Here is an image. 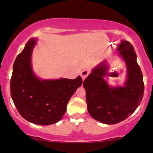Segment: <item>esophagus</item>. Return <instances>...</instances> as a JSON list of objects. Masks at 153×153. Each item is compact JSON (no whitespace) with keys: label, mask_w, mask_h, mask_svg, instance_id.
<instances>
[{"label":"esophagus","mask_w":153,"mask_h":153,"mask_svg":"<svg viewBox=\"0 0 153 153\" xmlns=\"http://www.w3.org/2000/svg\"><path fill=\"white\" fill-rule=\"evenodd\" d=\"M88 74H89V71L87 69H85V70H83L82 72H81V78H82L83 80H84V79L86 78Z\"/></svg>","instance_id":"obj_1"}]
</instances>
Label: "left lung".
Returning <instances> with one entry per match:
<instances>
[{
	"mask_svg": "<svg viewBox=\"0 0 153 153\" xmlns=\"http://www.w3.org/2000/svg\"><path fill=\"white\" fill-rule=\"evenodd\" d=\"M117 51L126 65L127 79L123 86H111L106 82L105 77L111 73L107 72L106 60L95 67L83 81L90 115L107 125L116 124L132 114L144 93L143 74L133 46L123 39Z\"/></svg>",
	"mask_w": 153,
	"mask_h": 153,
	"instance_id": "obj_1",
	"label": "left lung"
}]
</instances>
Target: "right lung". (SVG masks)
Masks as SVG:
<instances>
[{"label":"right lung","instance_id":"add662e5","mask_svg":"<svg viewBox=\"0 0 153 153\" xmlns=\"http://www.w3.org/2000/svg\"><path fill=\"white\" fill-rule=\"evenodd\" d=\"M37 39L30 38L16 58L10 93L18 112L33 124L49 125L58 123L66 111L67 104L82 79H41L33 72L31 57Z\"/></svg>","mask_w":153,"mask_h":153}]
</instances>
